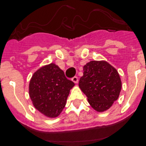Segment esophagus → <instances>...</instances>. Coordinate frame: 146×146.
Here are the masks:
<instances>
[{"label": "esophagus", "instance_id": "esophagus-1", "mask_svg": "<svg viewBox=\"0 0 146 146\" xmlns=\"http://www.w3.org/2000/svg\"><path fill=\"white\" fill-rule=\"evenodd\" d=\"M72 81H73V82L76 84V83H78V82H79V79H78V77L77 76H74L72 78Z\"/></svg>", "mask_w": 146, "mask_h": 146}]
</instances>
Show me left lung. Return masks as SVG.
<instances>
[{"label": "left lung", "mask_w": 146, "mask_h": 146, "mask_svg": "<svg viewBox=\"0 0 146 146\" xmlns=\"http://www.w3.org/2000/svg\"><path fill=\"white\" fill-rule=\"evenodd\" d=\"M79 86L94 110L105 111L117 100L122 82L118 72L105 61H91L83 67Z\"/></svg>", "instance_id": "obj_1"}]
</instances>
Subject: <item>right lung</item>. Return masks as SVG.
I'll list each match as a JSON object with an SVG mask.
<instances>
[{"label":"right lung","instance_id":"obj_1","mask_svg":"<svg viewBox=\"0 0 146 146\" xmlns=\"http://www.w3.org/2000/svg\"><path fill=\"white\" fill-rule=\"evenodd\" d=\"M75 84L55 64L38 70L29 82V94L34 107L46 117H58Z\"/></svg>","mask_w":146,"mask_h":146}]
</instances>
